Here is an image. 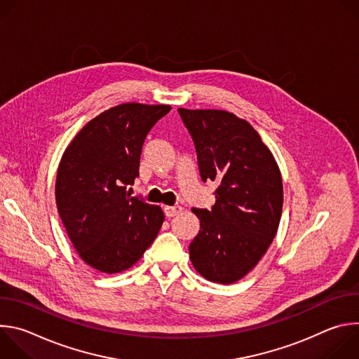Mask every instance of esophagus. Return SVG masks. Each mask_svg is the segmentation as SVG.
<instances>
[{
  "label": "esophagus",
  "mask_w": 359,
  "mask_h": 359,
  "mask_svg": "<svg viewBox=\"0 0 359 359\" xmlns=\"http://www.w3.org/2000/svg\"><path fill=\"white\" fill-rule=\"evenodd\" d=\"M163 210H165L166 217L170 219V217H175V216L180 215L182 210H183V208H180V206H166Z\"/></svg>",
  "instance_id": "esophagus-1"
}]
</instances>
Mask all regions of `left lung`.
Returning a JSON list of instances; mask_svg holds the SVG:
<instances>
[{
  "mask_svg": "<svg viewBox=\"0 0 359 359\" xmlns=\"http://www.w3.org/2000/svg\"><path fill=\"white\" fill-rule=\"evenodd\" d=\"M177 111L194 142L201 180L220 183L212 210H191L200 230L189 245L190 260L209 281L233 284L257 266L277 234L281 173L247 121L217 109Z\"/></svg>",
  "mask_w": 359,
  "mask_h": 359,
  "instance_id": "1",
  "label": "left lung"
}]
</instances>
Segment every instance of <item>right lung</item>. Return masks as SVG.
I'll return each instance as SVG.
<instances>
[{"label":"right lung","mask_w":359,"mask_h":359,"mask_svg":"<svg viewBox=\"0 0 359 359\" xmlns=\"http://www.w3.org/2000/svg\"><path fill=\"white\" fill-rule=\"evenodd\" d=\"M172 107L122 104L89 121L65 149L55 198L60 217L92 269H130L156 238L165 215L126 190L139 176L143 142Z\"/></svg>","instance_id":"add662e5"}]
</instances>
